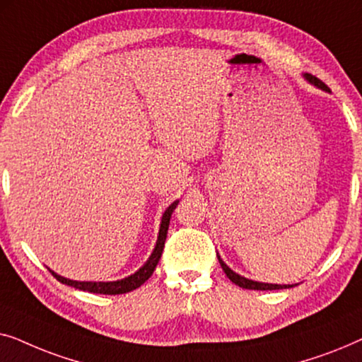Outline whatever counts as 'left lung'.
Segmentation results:
<instances>
[{"label":"left lung","mask_w":362,"mask_h":362,"mask_svg":"<svg viewBox=\"0 0 362 362\" xmlns=\"http://www.w3.org/2000/svg\"><path fill=\"white\" fill-rule=\"evenodd\" d=\"M305 78L308 82L313 83V86H316L318 88H321V90H326L329 92L328 86H325V82H321L318 77L311 76V74H305ZM217 259H219V264L222 267V270L226 272V275L229 276V280L232 281V284L239 285L240 288H247V290H284V288H291L293 285H275V284H262V281H254V280H249L245 279V276H240L239 274H235V272H232L229 267H227L224 262H222V259L219 255H217Z\"/></svg>","instance_id":"8db88e82"}]
</instances>
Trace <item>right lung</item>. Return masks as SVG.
Returning a JSON list of instances; mask_svg holds the SVG:
<instances>
[{
    "mask_svg": "<svg viewBox=\"0 0 362 362\" xmlns=\"http://www.w3.org/2000/svg\"><path fill=\"white\" fill-rule=\"evenodd\" d=\"M177 202L180 201L173 202V204L168 207V209L165 211V214H163V217H161L160 234H158L156 247H155V250H153V254L150 255V259L146 260V264L143 265L140 270L135 272V274L130 276H127V279L117 280V281H77V280L64 279V276L57 275L56 272H52V270H49V272H51V274L56 276L61 284L74 286V288H78L83 291H90V293L122 295V293H128V291L138 288V286H141L148 279H150L153 272H155V267L158 265V262H160V259H161L163 247H165V240H166V234H168V227H170L171 214H173V211L176 209Z\"/></svg>",
    "mask_w": 362,
    "mask_h": 362,
    "instance_id": "1",
    "label": "right lung"
}]
</instances>
